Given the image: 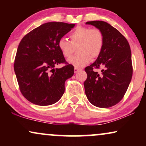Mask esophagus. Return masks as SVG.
Segmentation results:
<instances>
[{
    "mask_svg": "<svg viewBox=\"0 0 146 146\" xmlns=\"http://www.w3.org/2000/svg\"><path fill=\"white\" fill-rule=\"evenodd\" d=\"M81 68H78V67H75L74 68V72L75 73H78V71H81Z\"/></svg>",
    "mask_w": 146,
    "mask_h": 146,
    "instance_id": "esophagus-1",
    "label": "esophagus"
}]
</instances>
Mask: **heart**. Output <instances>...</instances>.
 Segmentation results:
<instances>
[{
    "instance_id": "heart-1",
    "label": "heart",
    "mask_w": 146,
    "mask_h": 146,
    "mask_svg": "<svg viewBox=\"0 0 146 146\" xmlns=\"http://www.w3.org/2000/svg\"><path fill=\"white\" fill-rule=\"evenodd\" d=\"M71 41L66 38H60L58 46L65 58H70L78 46L79 53L68 60L75 67H82L92 59L100 56L104 44L103 33L98 28L78 27L69 34Z\"/></svg>"
}]
</instances>
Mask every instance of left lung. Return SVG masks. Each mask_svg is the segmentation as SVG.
Masks as SVG:
<instances>
[{"label": "left lung", "instance_id": "8db88e82", "mask_svg": "<svg viewBox=\"0 0 146 146\" xmlns=\"http://www.w3.org/2000/svg\"><path fill=\"white\" fill-rule=\"evenodd\" d=\"M100 29L104 44L95 62L85 68L87 79L84 82L88 101L100 108H109L124 96L131 81V51L126 38L108 23L95 21L86 23ZM95 68H101L98 73Z\"/></svg>", "mask_w": 146, "mask_h": 146}]
</instances>
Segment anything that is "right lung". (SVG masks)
Returning a JSON list of instances; mask_svg holds the SVG:
<instances>
[{
	"instance_id": "right-lung-1",
	"label": "right lung",
	"mask_w": 146,
	"mask_h": 146,
	"mask_svg": "<svg viewBox=\"0 0 146 146\" xmlns=\"http://www.w3.org/2000/svg\"><path fill=\"white\" fill-rule=\"evenodd\" d=\"M75 24L50 22L25 35L16 52L14 68L20 90L28 101L48 106L59 101L64 93L65 81L74 74L58 46L60 38ZM62 63L66 64L56 68Z\"/></svg>"
}]
</instances>
